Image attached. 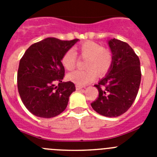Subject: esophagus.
<instances>
[{
    "instance_id": "1",
    "label": "esophagus",
    "mask_w": 157,
    "mask_h": 157,
    "mask_svg": "<svg viewBox=\"0 0 157 157\" xmlns=\"http://www.w3.org/2000/svg\"><path fill=\"white\" fill-rule=\"evenodd\" d=\"M75 88L77 90H81V89H82L83 87L82 86H79V85H76L75 86Z\"/></svg>"
}]
</instances>
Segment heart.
<instances>
[{"instance_id": "b5f03b06", "label": "heart", "mask_w": 157, "mask_h": 157, "mask_svg": "<svg viewBox=\"0 0 157 157\" xmlns=\"http://www.w3.org/2000/svg\"><path fill=\"white\" fill-rule=\"evenodd\" d=\"M81 57L86 58L84 71H75L67 75V78L77 85L84 86L95 78L97 72L102 75L105 74L112 63L111 54L101 45L94 41H86L78 48ZM61 63L64 68L71 71L74 68L76 63V54L73 50H68L64 53L61 59Z\"/></svg>"}]
</instances>
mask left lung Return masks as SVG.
I'll return each instance as SVG.
<instances>
[{"label":"left lung","instance_id":"8db88e82","mask_svg":"<svg viewBox=\"0 0 157 157\" xmlns=\"http://www.w3.org/2000/svg\"><path fill=\"white\" fill-rule=\"evenodd\" d=\"M112 63L105 78L98 85V99L91 104L94 111L106 117H117L127 112L134 103L141 82L138 56L127 43L110 39Z\"/></svg>","mask_w":157,"mask_h":157}]
</instances>
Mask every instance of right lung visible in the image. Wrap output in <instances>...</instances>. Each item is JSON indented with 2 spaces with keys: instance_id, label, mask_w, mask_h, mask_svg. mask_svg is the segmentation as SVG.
Returning a JSON list of instances; mask_svg holds the SVG:
<instances>
[{
  "instance_id": "obj_1",
  "label": "right lung",
  "mask_w": 157,
  "mask_h": 157,
  "mask_svg": "<svg viewBox=\"0 0 157 157\" xmlns=\"http://www.w3.org/2000/svg\"><path fill=\"white\" fill-rule=\"evenodd\" d=\"M78 41L47 37L30 45L20 59L18 91L23 105L34 116L55 117L67 108L75 86L70 81L62 82L65 71L61 59Z\"/></svg>"
}]
</instances>
